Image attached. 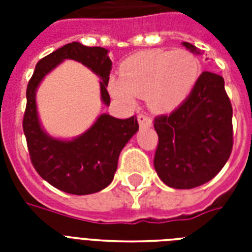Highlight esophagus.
<instances>
[{
  "label": "esophagus",
  "instance_id": "esophagus-1",
  "mask_svg": "<svg viewBox=\"0 0 252 252\" xmlns=\"http://www.w3.org/2000/svg\"><path fill=\"white\" fill-rule=\"evenodd\" d=\"M138 123H140V126H150L152 118L146 114H138Z\"/></svg>",
  "mask_w": 252,
  "mask_h": 252
}]
</instances>
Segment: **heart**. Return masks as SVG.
I'll return each instance as SVG.
<instances>
[{"label": "heart", "mask_w": 252, "mask_h": 252, "mask_svg": "<svg viewBox=\"0 0 252 252\" xmlns=\"http://www.w3.org/2000/svg\"><path fill=\"white\" fill-rule=\"evenodd\" d=\"M199 77V63L187 51H149L129 57L120 68V78L110 81L115 98L132 103L134 95L148 96L149 106L167 112L187 99Z\"/></svg>", "instance_id": "obj_1"}]
</instances>
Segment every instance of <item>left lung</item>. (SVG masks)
Returning <instances> with one entry per match:
<instances>
[{
	"label": "left lung",
	"mask_w": 252,
	"mask_h": 252,
	"mask_svg": "<svg viewBox=\"0 0 252 252\" xmlns=\"http://www.w3.org/2000/svg\"><path fill=\"white\" fill-rule=\"evenodd\" d=\"M192 53L201 55L184 41ZM233 107L225 81L203 72L191 94L171 114L154 119L158 145L154 167L168 187L189 189L213 179L233 149Z\"/></svg>",
	"instance_id": "obj_1"
}]
</instances>
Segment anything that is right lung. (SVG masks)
I'll use <instances>...</instances> for the list:
<instances>
[{
	"mask_svg": "<svg viewBox=\"0 0 252 252\" xmlns=\"http://www.w3.org/2000/svg\"><path fill=\"white\" fill-rule=\"evenodd\" d=\"M107 52L102 47H86L77 41L65 44L39 60L27 85L23 132L30 159L43 179L57 189L72 195L95 193L112 182L118 168L119 154L138 130L137 118L134 115L128 119H116L103 114L82 136L72 141H61L49 137L41 129L35 91L47 73L65 59H72L86 65L102 78V100L110 106V94L106 87L112 61Z\"/></svg>",
	"mask_w": 252,
	"mask_h": 252,
	"instance_id": "1",
	"label": "right lung"
}]
</instances>
